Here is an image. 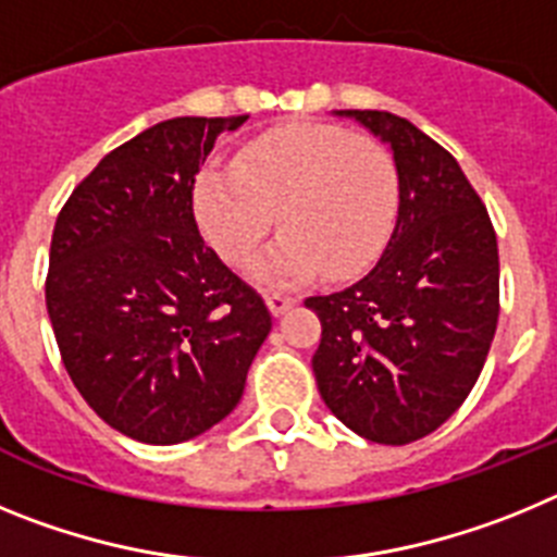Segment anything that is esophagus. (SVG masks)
Here are the masks:
<instances>
[{"label":"esophagus","mask_w":557,"mask_h":557,"mask_svg":"<svg viewBox=\"0 0 557 557\" xmlns=\"http://www.w3.org/2000/svg\"><path fill=\"white\" fill-rule=\"evenodd\" d=\"M295 304H298V298H293V295H284V293H270L268 295V307L273 314H284L287 309H293Z\"/></svg>","instance_id":"obj_1"}]
</instances>
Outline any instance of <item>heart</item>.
<instances>
[{
  "mask_svg": "<svg viewBox=\"0 0 557 557\" xmlns=\"http://www.w3.org/2000/svg\"><path fill=\"white\" fill-rule=\"evenodd\" d=\"M396 166L382 145L334 125H287L250 141L236 164H209L195 184L206 239L243 268L275 225L284 234L256 275L289 287L346 278L382 253L396 220Z\"/></svg>",
  "mask_w": 557,
  "mask_h": 557,
  "instance_id": "b5f03b06",
  "label": "heart"
}]
</instances>
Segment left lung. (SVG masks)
<instances>
[{
	"label": "left lung",
	"instance_id": "8db88e82",
	"mask_svg": "<svg viewBox=\"0 0 557 557\" xmlns=\"http://www.w3.org/2000/svg\"><path fill=\"white\" fill-rule=\"evenodd\" d=\"M354 116L393 150L398 218L376 268L312 295V357L329 410L373 444L430 435L480 379L499 321V250L488 209L449 150L387 111Z\"/></svg>",
	"mask_w": 557,
	"mask_h": 557
}]
</instances>
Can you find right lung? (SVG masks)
I'll return each instance as SVG.
<instances>
[{
	"label": "right lung",
	"instance_id": "1",
	"mask_svg": "<svg viewBox=\"0 0 557 557\" xmlns=\"http://www.w3.org/2000/svg\"><path fill=\"white\" fill-rule=\"evenodd\" d=\"M243 116H178L111 150L52 231L47 312L86 405L141 444H184L223 421L273 318L203 243L195 178Z\"/></svg>",
	"mask_w": 557,
	"mask_h": 557
}]
</instances>
